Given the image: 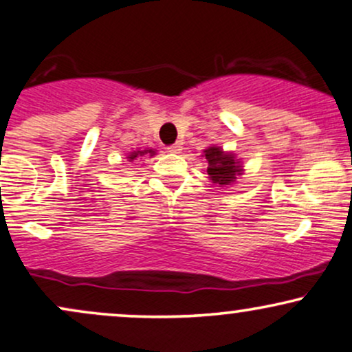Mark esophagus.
Masks as SVG:
<instances>
[{"label":"esophagus","instance_id":"esophagus-1","mask_svg":"<svg viewBox=\"0 0 352 352\" xmlns=\"http://www.w3.org/2000/svg\"><path fill=\"white\" fill-rule=\"evenodd\" d=\"M168 152H172V154H179V152L182 151V142H175L172 144V146L167 147Z\"/></svg>","mask_w":352,"mask_h":352}]
</instances>
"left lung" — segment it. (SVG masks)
Returning <instances> with one entry per match:
<instances>
[{
  "mask_svg": "<svg viewBox=\"0 0 352 352\" xmlns=\"http://www.w3.org/2000/svg\"><path fill=\"white\" fill-rule=\"evenodd\" d=\"M205 154L206 162H208V172L210 180L213 184H218L224 187V185L234 184L238 175L243 172V165H241V160L236 159L234 154L231 152H224L221 147L211 146L208 149L203 151Z\"/></svg>",
  "mask_w": 352,
  "mask_h": 352,
  "instance_id": "1",
  "label": "left lung"
}]
</instances>
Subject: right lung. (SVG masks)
I'll return each instance as SVG.
<instances>
[{
    "label": "right lung",
    "instance_id": "right-lung-1",
    "mask_svg": "<svg viewBox=\"0 0 352 352\" xmlns=\"http://www.w3.org/2000/svg\"><path fill=\"white\" fill-rule=\"evenodd\" d=\"M142 155H155V151L154 149H144V151H133V152H129V155L126 159L129 160V162H134V160H138V159H141Z\"/></svg>",
    "mask_w": 352,
    "mask_h": 352
}]
</instances>
